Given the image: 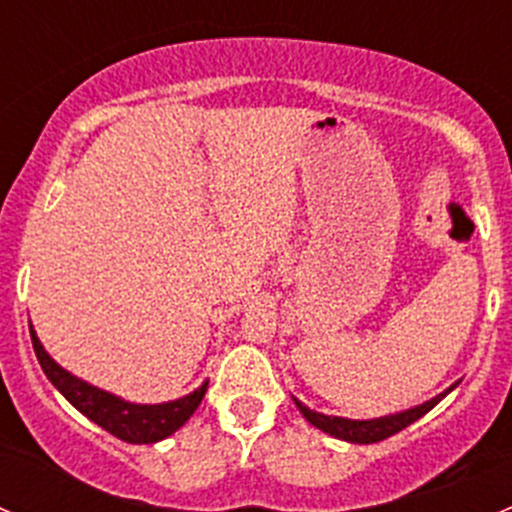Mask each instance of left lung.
Instances as JSON below:
<instances>
[{"label": "left lung", "mask_w": 512, "mask_h": 512, "mask_svg": "<svg viewBox=\"0 0 512 512\" xmlns=\"http://www.w3.org/2000/svg\"><path fill=\"white\" fill-rule=\"evenodd\" d=\"M456 386H458V381L456 384L448 386L446 391H441L438 396H433V399L423 401V404L411 406V409H406V411H396V414H389V416H379V418L329 416V414H322V411L309 409V406H304L302 401L294 399V396L292 399H294V404H297L299 414L307 418L314 428H319V431L329 433V436L339 438V441H347V443H379V441H384V438L399 433L401 428L411 426V423L418 421L423 414H428V411H431L438 401L446 399V396L451 394Z\"/></svg>", "instance_id": "1"}]
</instances>
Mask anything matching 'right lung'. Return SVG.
Wrapping results in <instances>:
<instances>
[{"instance_id": "1", "label": "right lung", "mask_w": 512, "mask_h": 512, "mask_svg": "<svg viewBox=\"0 0 512 512\" xmlns=\"http://www.w3.org/2000/svg\"><path fill=\"white\" fill-rule=\"evenodd\" d=\"M29 332H32L36 359H39L46 379L64 394V399L74 409H79L86 418H91V421L126 443H158L163 438L173 436L195 414V409L203 401L205 391H208V381H203L198 389L175 401H163V404H133V401L121 399V396L111 394V391L98 389V386L66 371L64 366L51 359L44 344L39 342L32 322H29Z\"/></svg>"}]
</instances>
